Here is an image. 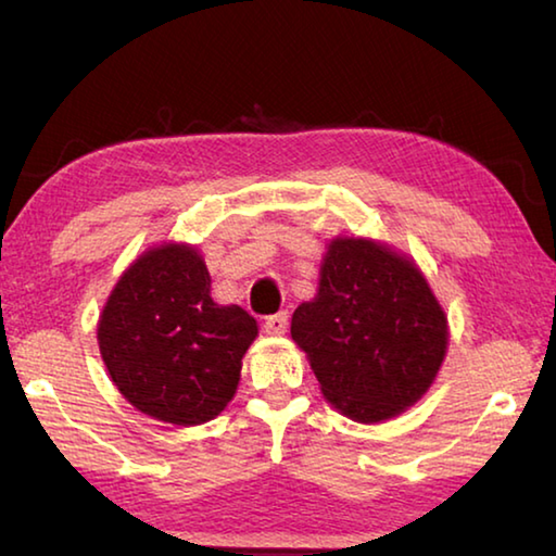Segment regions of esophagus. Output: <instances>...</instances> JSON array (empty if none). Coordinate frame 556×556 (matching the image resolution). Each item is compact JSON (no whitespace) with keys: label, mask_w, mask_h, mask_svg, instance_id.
<instances>
[{"label":"esophagus","mask_w":556,"mask_h":556,"mask_svg":"<svg viewBox=\"0 0 556 556\" xmlns=\"http://www.w3.org/2000/svg\"><path fill=\"white\" fill-rule=\"evenodd\" d=\"M287 326H289V314L287 312H279L275 316L265 318V331L269 336H281L287 331Z\"/></svg>","instance_id":"obj_1"}]
</instances>
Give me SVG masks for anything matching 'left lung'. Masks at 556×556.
<instances>
[{"mask_svg":"<svg viewBox=\"0 0 556 556\" xmlns=\"http://www.w3.org/2000/svg\"><path fill=\"white\" fill-rule=\"evenodd\" d=\"M318 289L291 316L324 397L361 425L425 397L448 348L444 308L417 262L368 238H333Z\"/></svg>","mask_w":556,"mask_h":556,"instance_id":"obj_1","label":"left lung"}]
</instances>
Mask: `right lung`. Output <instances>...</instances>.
Returning <instances> with one entry per match:
<instances>
[{
  "instance_id": "1",
  "label": "right lung",
  "mask_w": 556,
  "mask_h": 556,
  "mask_svg": "<svg viewBox=\"0 0 556 556\" xmlns=\"http://www.w3.org/2000/svg\"><path fill=\"white\" fill-rule=\"evenodd\" d=\"M257 321L211 296L193 244L162 242L122 271L102 306L98 345L131 407L176 427L205 425L235 397Z\"/></svg>"
}]
</instances>
